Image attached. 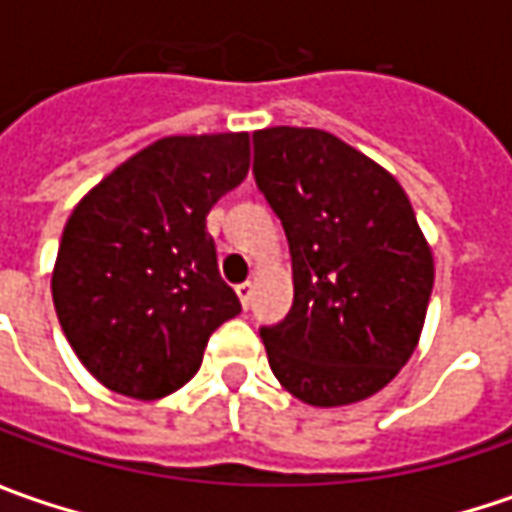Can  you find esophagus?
I'll return each instance as SVG.
<instances>
[{
	"label": "esophagus",
	"mask_w": 512,
	"mask_h": 512,
	"mask_svg": "<svg viewBox=\"0 0 512 512\" xmlns=\"http://www.w3.org/2000/svg\"><path fill=\"white\" fill-rule=\"evenodd\" d=\"M236 296H239L242 307H247V305H250V296H253V285H250V282H242V285H236Z\"/></svg>",
	"instance_id": "1"
}]
</instances>
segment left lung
<instances>
[{"label":"left lung","instance_id":"left-lung-1","mask_svg":"<svg viewBox=\"0 0 512 512\" xmlns=\"http://www.w3.org/2000/svg\"><path fill=\"white\" fill-rule=\"evenodd\" d=\"M253 176L293 262V307L262 327L273 376L313 407L379 393L413 356L433 290V253L407 193L316 128L256 130Z\"/></svg>","mask_w":512,"mask_h":512}]
</instances>
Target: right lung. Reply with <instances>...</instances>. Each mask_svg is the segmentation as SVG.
<instances>
[{
	"label": "right lung",
	"mask_w": 512,
	"mask_h": 512,
	"mask_svg": "<svg viewBox=\"0 0 512 512\" xmlns=\"http://www.w3.org/2000/svg\"><path fill=\"white\" fill-rule=\"evenodd\" d=\"M250 168L247 133L165 136L73 207L53 307L93 379L139 402L187 384L216 327L239 316L207 213Z\"/></svg>",
	"instance_id": "right-lung-1"
}]
</instances>
